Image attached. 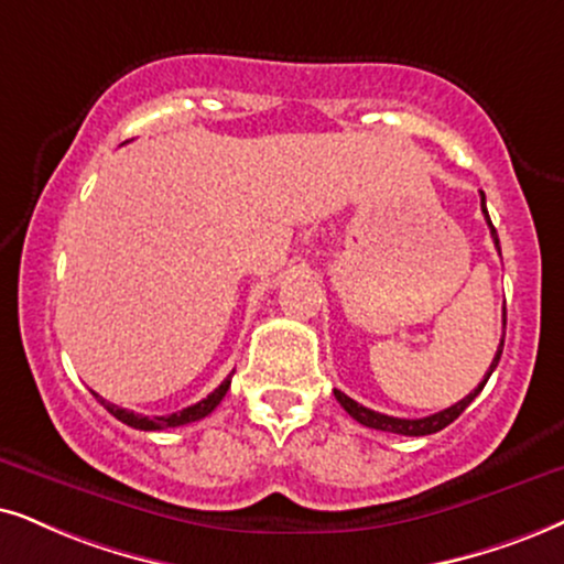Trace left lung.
Here are the masks:
<instances>
[{"label": "left lung", "instance_id": "left-lung-1", "mask_svg": "<svg viewBox=\"0 0 564 564\" xmlns=\"http://www.w3.org/2000/svg\"><path fill=\"white\" fill-rule=\"evenodd\" d=\"M481 213H484V218H487V224H489V229H491V239H495L497 252H500V239H497L495 226H491V220H489V213H487V199H484V192H481ZM505 323H508V319H505V312H502V344H505ZM502 344H500V348H497L495 359H491V365H489V372L484 375V380L479 382V388H474V393H468L466 398H463V401H458L455 405H451V409L432 413V416H424V419H398V416H388V413H377V411H372V409H365V405L356 403L354 398H348L346 393H340V390H333V393H335V401H338L340 405H344L348 416L356 419V422H359V424L369 426V430L393 432V434H405V437H424V434H434V432L445 430L447 424H453L455 419H458L460 413L468 409V403H471L474 398L481 393L484 384H487V380H489V375L495 372L497 361H500V356H502Z\"/></svg>", "mask_w": 564, "mask_h": 564}]
</instances>
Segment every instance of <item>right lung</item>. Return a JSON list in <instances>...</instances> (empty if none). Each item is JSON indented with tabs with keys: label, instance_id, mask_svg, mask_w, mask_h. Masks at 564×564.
Wrapping results in <instances>:
<instances>
[{
	"label": "right lung",
	"instance_id": "1",
	"mask_svg": "<svg viewBox=\"0 0 564 564\" xmlns=\"http://www.w3.org/2000/svg\"><path fill=\"white\" fill-rule=\"evenodd\" d=\"M234 375V372H231ZM231 375L226 377L224 382L218 384L216 390L208 398H203V401L195 403V405H187V409L176 411V413H169V416H142V413H134V411H127V409H119V405H113L109 401H104L101 395H96V401L104 405L106 411L111 413V416H117L119 422L127 424V426H134V430H145V432H159V430H169V426H184V424H192V422H199V419H205L208 413L216 409V405L224 401L226 390H229L231 384Z\"/></svg>",
	"mask_w": 564,
	"mask_h": 564
}]
</instances>
